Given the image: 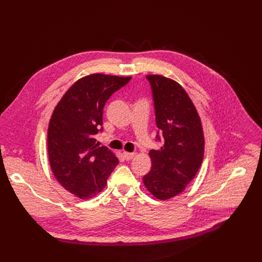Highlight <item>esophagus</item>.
Returning <instances> with one entry per match:
<instances>
[{
    "label": "esophagus",
    "mask_w": 262,
    "mask_h": 262,
    "mask_svg": "<svg viewBox=\"0 0 262 262\" xmlns=\"http://www.w3.org/2000/svg\"><path fill=\"white\" fill-rule=\"evenodd\" d=\"M134 157H135V154H129V152H126V151L123 152V158L126 161H130L132 159H134Z\"/></svg>",
    "instance_id": "obj_1"
}]
</instances>
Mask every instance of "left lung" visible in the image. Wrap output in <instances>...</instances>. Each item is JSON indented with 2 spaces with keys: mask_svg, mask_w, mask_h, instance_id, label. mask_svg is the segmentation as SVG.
Wrapping results in <instances>:
<instances>
[{
  "mask_svg": "<svg viewBox=\"0 0 262 262\" xmlns=\"http://www.w3.org/2000/svg\"><path fill=\"white\" fill-rule=\"evenodd\" d=\"M162 136L160 150H150L151 170L143 177L146 189L156 198L177 196L197 174L204 156V136L198 112L188 93L174 80L148 74ZM157 139L161 138L159 133Z\"/></svg>",
  "mask_w": 262,
  "mask_h": 262,
  "instance_id": "obj_1",
  "label": "left lung"
}]
</instances>
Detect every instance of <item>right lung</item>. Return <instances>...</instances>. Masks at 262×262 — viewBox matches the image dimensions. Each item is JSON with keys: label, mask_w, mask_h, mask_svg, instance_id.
Returning <instances> with one entry per match:
<instances>
[{"label": "right lung", "mask_w": 262, "mask_h": 262, "mask_svg": "<svg viewBox=\"0 0 262 262\" xmlns=\"http://www.w3.org/2000/svg\"><path fill=\"white\" fill-rule=\"evenodd\" d=\"M132 77L93 73L74 83L56 105L48 130L52 171L69 193L86 200L98 195L118 165L108 148L98 146L102 111L110 96Z\"/></svg>", "instance_id": "obj_1"}]
</instances>
